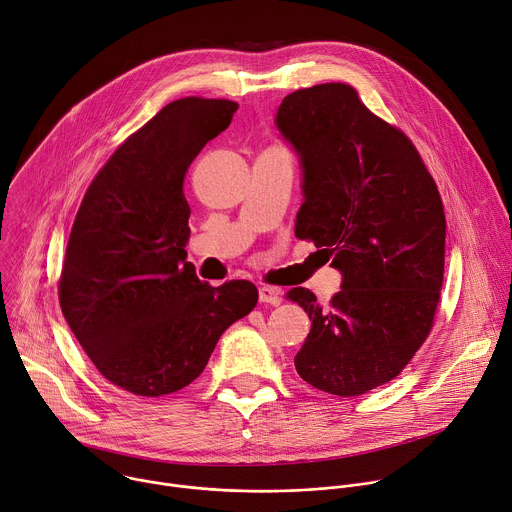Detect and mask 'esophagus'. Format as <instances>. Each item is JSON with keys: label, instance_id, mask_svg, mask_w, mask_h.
Returning <instances> with one entry per match:
<instances>
[{"label": "esophagus", "instance_id": "esophagus-1", "mask_svg": "<svg viewBox=\"0 0 512 512\" xmlns=\"http://www.w3.org/2000/svg\"><path fill=\"white\" fill-rule=\"evenodd\" d=\"M258 300L264 304L278 306L282 302V292L276 286H262V288H258Z\"/></svg>", "mask_w": 512, "mask_h": 512}]
</instances>
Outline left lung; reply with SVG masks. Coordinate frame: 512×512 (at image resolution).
<instances>
[{
  "instance_id": "obj_1",
  "label": "left lung",
  "mask_w": 512,
  "mask_h": 512,
  "mask_svg": "<svg viewBox=\"0 0 512 512\" xmlns=\"http://www.w3.org/2000/svg\"><path fill=\"white\" fill-rule=\"evenodd\" d=\"M276 127L304 175L294 234L333 256L343 274L327 306L309 288L288 290L313 321L294 367L321 391L361 395L397 377L434 327L442 197L414 143L345 82L284 96Z\"/></svg>"
}]
</instances>
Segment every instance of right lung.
<instances>
[{"instance_id":"add662e5","label":"right lung","mask_w":512,"mask_h":512,"mask_svg":"<svg viewBox=\"0 0 512 512\" xmlns=\"http://www.w3.org/2000/svg\"><path fill=\"white\" fill-rule=\"evenodd\" d=\"M236 111L226 98L169 102L102 165L74 218L58 282L64 319L100 375L135 395L197 379L258 302L252 282L212 286L185 262V173Z\"/></svg>"}]
</instances>
